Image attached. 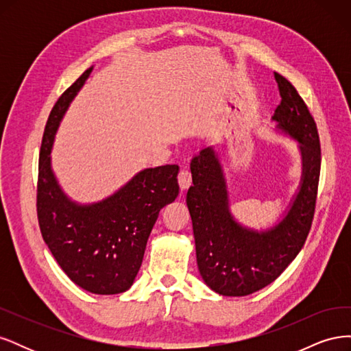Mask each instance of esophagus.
I'll return each mask as SVG.
<instances>
[{
  "label": "esophagus",
  "instance_id": "esophagus-1",
  "mask_svg": "<svg viewBox=\"0 0 351 351\" xmlns=\"http://www.w3.org/2000/svg\"><path fill=\"white\" fill-rule=\"evenodd\" d=\"M178 184H180V189L182 190H186L190 187V184H192V173L189 171V169H182V171L178 173Z\"/></svg>",
  "mask_w": 351,
  "mask_h": 351
}]
</instances>
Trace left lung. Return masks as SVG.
<instances>
[{"mask_svg":"<svg viewBox=\"0 0 351 351\" xmlns=\"http://www.w3.org/2000/svg\"><path fill=\"white\" fill-rule=\"evenodd\" d=\"M281 104L272 120L299 142L302 180L282 219L268 230L241 226L230 212L224 169L208 146L190 162L193 186L187 192L197 268L202 280L221 295L241 297L277 280L295 259L312 227L321 173V145L316 123L293 84L274 73Z\"/></svg>","mask_w":351,"mask_h":351,"instance_id":"obj_1","label":"left lung"}]
</instances>
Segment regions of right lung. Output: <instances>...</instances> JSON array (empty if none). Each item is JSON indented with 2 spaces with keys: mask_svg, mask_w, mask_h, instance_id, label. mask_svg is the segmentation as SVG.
<instances>
[{
  "mask_svg": "<svg viewBox=\"0 0 351 351\" xmlns=\"http://www.w3.org/2000/svg\"><path fill=\"white\" fill-rule=\"evenodd\" d=\"M92 69L61 95L49 114L39 154L36 209L42 237L67 277L83 290L108 295L132 287L159 210L178 196V165L142 169L95 204L80 205L62 192L51 167L52 143Z\"/></svg>",
  "mask_w": 351,
  "mask_h": 351,
  "instance_id": "add662e5",
  "label": "right lung"
}]
</instances>
